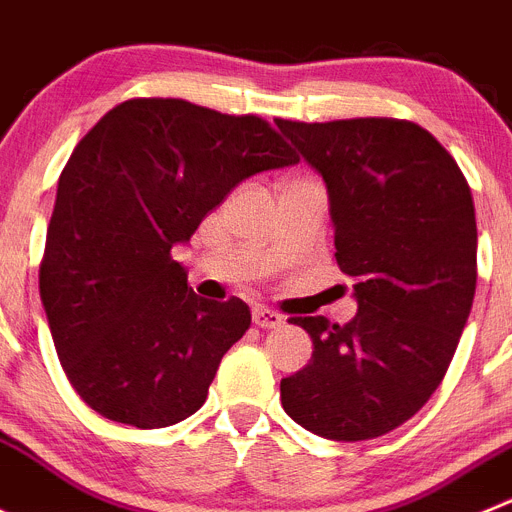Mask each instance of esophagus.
<instances>
[{
  "label": "esophagus",
  "instance_id": "1",
  "mask_svg": "<svg viewBox=\"0 0 512 512\" xmlns=\"http://www.w3.org/2000/svg\"><path fill=\"white\" fill-rule=\"evenodd\" d=\"M252 324L260 326V329H275V326L283 324V316L273 308H265V306H257L252 311Z\"/></svg>",
  "mask_w": 512,
  "mask_h": 512
}]
</instances>
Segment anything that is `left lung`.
Returning <instances> with one entry per match:
<instances>
[{
	"label": "left lung",
	"mask_w": 512,
	"mask_h": 512,
	"mask_svg": "<svg viewBox=\"0 0 512 512\" xmlns=\"http://www.w3.org/2000/svg\"><path fill=\"white\" fill-rule=\"evenodd\" d=\"M329 191L336 265L357 316H293L313 354L280 380L296 423L334 441L388 434L421 411L457 352L477 288V222L457 160L416 122L278 119Z\"/></svg>",
	"instance_id": "obj_1"
}]
</instances>
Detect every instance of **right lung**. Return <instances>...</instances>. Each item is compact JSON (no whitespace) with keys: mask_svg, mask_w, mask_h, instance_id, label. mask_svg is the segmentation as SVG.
<instances>
[{"mask_svg":"<svg viewBox=\"0 0 512 512\" xmlns=\"http://www.w3.org/2000/svg\"><path fill=\"white\" fill-rule=\"evenodd\" d=\"M298 163L262 117L186 99H127L68 158L40 298L66 377L109 421L163 428L204 405L219 362L250 329L239 298L188 288L173 247L239 181Z\"/></svg>","mask_w":512,"mask_h":512,"instance_id":"add662e5","label":"right lung"}]
</instances>
